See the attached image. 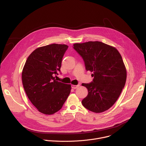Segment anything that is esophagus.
Listing matches in <instances>:
<instances>
[{
    "label": "esophagus",
    "instance_id": "1",
    "mask_svg": "<svg viewBox=\"0 0 146 146\" xmlns=\"http://www.w3.org/2000/svg\"><path fill=\"white\" fill-rule=\"evenodd\" d=\"M80 86L79 85H72V88L73 89H76L77 88H78Z\"/></svg>",
    "mask_w": 146,
    "mask_h": 146
}]
</instances>
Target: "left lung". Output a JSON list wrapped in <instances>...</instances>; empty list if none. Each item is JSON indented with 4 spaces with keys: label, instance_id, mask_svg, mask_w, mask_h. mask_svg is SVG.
I'll use <instances>...</instances> for the list:
<instances>
[{
    "label": "left lung",
    "instance_id": "obj_1",
    "mask_svg": "<svg viewBox=\"0 0 146 146\" xmlns=\"http://www.w3.org/2000/svg\"><path fill=\"white\" fill-rule=\"evenodd\" d=\"M73 48L82 56L86 70L93 73V81L82 83L88 91L82 104L88 110L102 113L119 98L127 80V69L116 48L100 41L75 43Z\"/></svg>",
    "mask_w": 146,
    "mask_h": 146
}]
</instances>
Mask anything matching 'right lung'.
Masks as SVG:
<instances>
[{"label": "right lung", "mask_w": 146, "mask_h": 146, "mask_svg": "<svg viewBox=\"0 0 146 146\" xmlns=\"http://www.w3.org/2000/svg\"><path fill=\"white\" fill-rule=\"evenodd\" d=\"M66 44H51L35 50L28 56L22 72L25 93L40 113L51 115L58 111L66 100L71 84L55 80L68 49Z\"/></svg>", "instance_id": "right-lung-1"}]
</instances>
